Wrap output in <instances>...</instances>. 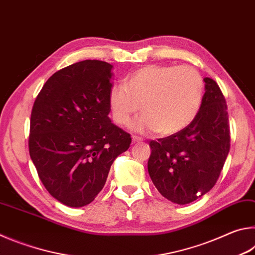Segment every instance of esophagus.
Returning <instances> with one entry per match:
<instances>
[{"mask_svg":"<svg viewBox=\"0 0 255 255\" xmlns=\"http://www.w3.org/2000/svg\"><path fill=\"white\" fill-rule=\"evenodd\" d=\"M139 141H143V138L141 137H137V136H132V143H139Z\"/></svg>","mask_w":255,"mask_h":255,"instance_id":"esophagus-1","label":"esophagus"}]
</instances>
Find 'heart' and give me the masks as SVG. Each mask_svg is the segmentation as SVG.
Segmentation results:
<instances>
[{"label": "heart", "mask_w": 255, "mask_h": 255, "mask_svg": "<svg viewBox=\"0 0 255 255\" xmlns=\"http://www.w3.org/2000/svg\"><path fill=\"white\" fill-rule=\"evenodd\" d=\"M204 81L191 66L146 65L114 85L109 92L112 118L126 126L138 110L144 112L132 125L137 131L157 130L164 136L187 128L199 111Z\"/></svg>", "instance_id": "b5f03b06"}]
</instances>
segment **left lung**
Here are the masks:
<instances>
[{
	"mask_svg": "<svg viewBox=\"0 0 255 255\" xmlns=\"http://www.w3.org/2000/svg\"><path fill=\"white\" fill-rule=\"evenodd\" d=\"M204 81L206 92L192 123L149 143L150 179L163 197L178 205L195 201L214 187L231 147L225 97L213 79Z\"/></svg>",
	"mask_w": 255,
	"mask_h": 255,
	"instance_id": "8db88e82",
	"label": "left lung"
}]
</instances>
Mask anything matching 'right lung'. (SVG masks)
<instances>
[{"label":"right lung","mask_w":255,"mask_h":255,"mask_svg":"<svg viewBox=\"0 0 255 255\" xmlns=\"http://www.w3.org/2000/svg\"><path fill=\"white\" fill-rule=\"evenodd\" d=\"M111 70L97 59L72 64L47 80L33 103L30 157L47 191L68 207L94 200L131 143L109 118Z\"/></svg>","instance_id":"obj_1"}]
</instances>
